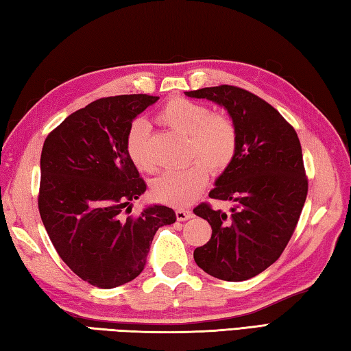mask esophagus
I'll use <instances>...</instances> for the list:
<instances>
[{
    "label": "esophagus",
    "instance_id": "1",
    "mask_svg": "<svg viewBox=\"0 0 351 351\" xmlns=\"http://www.w3.org/2000/svg\"><path fill=\"white\" fill-rule=\"evenodd\" d=\"M192 215H194V213H192V210H189V209H177L176 210V217L178 221H186V219L192 218Z\"/></svg>",
    "mask_w": 351,
    "mask_h": 351
}]
</instances>
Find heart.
I'll return each instance as SVG.
<instances>
[{
  "instance_id": "obj_1",
  "label": "heart",
  "mask_w": 351,
  "mask_h": 351,
  "mask_svg": "<svg viewBox=\"0 0 351 351\" xmlns=\"http://www.w3.org/2000/svg\"><path fill=\"white\" fill-rule=\"evenodd\" d=\"M159 121L188 136L189 165L171 169L152 184L156 199L169 206H188L206 188L209 171L221 173L230 165L238 147V133L230 119L210 113L209 107L186 98H173L159 113ZM149 125L136 119L127 132L125 149L133 167L141 173H154L156 165L148 152Z\"/></svg>"
}]
</instances>
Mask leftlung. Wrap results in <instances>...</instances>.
<instances>
[{"label":"left lung","instance_id":"1","mask_svg":"<svg viewBox=\"0 0 351 351\" xmlns=\"http://www.w3.org/2000/svg\"><path fill=\"white\" fill-rule=\"evenodd\" d=\"M184 95L224 107L238 133L233 160L209 192L230 202V213L206 203L195 207L212 236L194 259L221 280H248L273 265L295 230L307 195L302 145L280 113L245 89L223 84Z\"/></svg>","mask_w":351,"mask_h":351}]
</instances>
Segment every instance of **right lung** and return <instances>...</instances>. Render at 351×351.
<instances>
[{
	"mask_svg": "<svg viewBox=\"0 0 351 351\" xmlns=\"http://www.w3.org/2000/svg\"><path fill=\"white\" fill-rule=\"evenodd\" d=\"M157 99L145 94L97 99L71 113L42 147V223L62 261L98 288L138 277L156 232L177 219L162 204L147 206L138 217L124 215L147 191L127 156V132Z\"/></svg>",
	"mask_w": 351,
	"mask_h": 351,
	"instance_id": "add662e5",
	"label": "right lung"
}]
</instances>
